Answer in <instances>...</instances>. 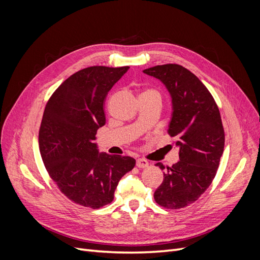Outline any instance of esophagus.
I'll list each match as a JSON object with an SVG mask.
<instances>
[{"label":"esophagus","instance_id":"34e87169","mask_svg":"<svg viewBox=\"0 0 260 260\" xmlns=\"http://www.w3.org/2000/svg\"><path fill=\"white\" fill-rule=\"evenodd\" d=\"M148 161L146 159H143V158H139L137 159V167L139 168H146L148 166Z\"/></svg>","mask_w":260,"mask_h":260}]
</instances>
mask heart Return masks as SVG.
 I'll use <instances>...</instances> for the list:
<instances>
[{"mask_svg":"<svg viewBox=\"0 0 260 260\" xmlns=\"http://www.w3.org/2000/svg\"><path fill=\"white\" fill-rule=\"evenodd\" d=\"M143 93H147V94H152V95H155V96H157V98H158V93H157V91H155V90H146V91H144Z\"/></svg>","mask_w":260,"mask_h":260,"instance_id":"1","label":"heart"}]
</instances>
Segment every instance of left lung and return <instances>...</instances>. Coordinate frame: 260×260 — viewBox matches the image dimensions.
<instances>
[{"label":"left lung","mask_w":260,"mask_h":260,"mask_svg":"<svg viewBox=\"0 0 260 260\" xmlns=\"http://www.w3.org/2000/svg\"><path fill=\"white\" fill-rule=\"evenodd\" d=\"M143 73L158 79L170 94L168 132L176 139L180 158L164 172L154 199L165 208H183L199 200L217 174L224 147L219 108L206 86L182 66L158 65ZM156 166L165 169L161 162Z\"/></svg>","instance_id":"1"}]
</instances>
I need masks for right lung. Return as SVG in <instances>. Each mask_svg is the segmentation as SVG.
<instances>
[{
	"instance_id": "obj_1",
	"label": "right lung",
	"mask_w": 260,
	"mask_h": 260,
	"mask_svg": "<svg viewBox=\"0 0 260 260\" xmlns=\"http://www.w3.org/2000/svg\"><path fill=\"white\" fill-rule=\"evenodd\" d=\"M129 67L93 66L70 76L45 106L39 147L50 177L67 198L98 209L114 200L120 179L136 166L129 156L99 152L104 100Z\"/></svg>"
}]
</instances>
